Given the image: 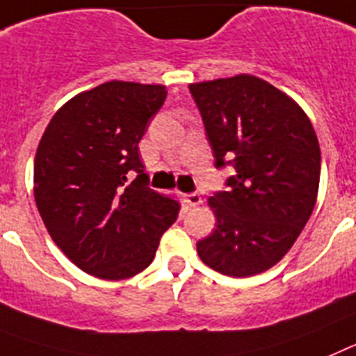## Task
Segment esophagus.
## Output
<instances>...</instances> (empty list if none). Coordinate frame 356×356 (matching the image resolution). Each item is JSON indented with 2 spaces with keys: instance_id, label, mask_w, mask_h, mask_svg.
Masks as SVG:
<instances>
[{
  "instance_id": "esophagus-1",
  "label": "esophagus",
  "mask_w": 356,
  "mask_h": 356,
  "mask_svg": "<svg viewBox=\"0 0 356 356\" xmlns=\"http://www.w3.org/2000/svg\"><path fill=\"white\" fill-rule=\"evenodd\" d=\"M184 202H186L188 208H195V206L202 204V197L199 193H188V195H184Z\"/></svg>"
}]
</instances>
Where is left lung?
<instances>
[{
  "mask_svg": "<svg viewBox=\"0 0 356 356\" xmlns=\"http://www.w3.org/2000/svg\"><path fill=\"white\" fill-rule=\"evenodd\" d=\"M216 168L233 165L229 190L208 200L216 227L197 242L213 270H268L298 240L317 202L321 148L301 105L254 75L190 84Z\"/></svg>",
  "mask_w": 356,
  "mask_h": 356,
  "instance_id": "obj_1",
  "label": "left lung"
}]
</instances>
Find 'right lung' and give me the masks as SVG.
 Masks as SVG:
<instances>
[{
  "label": "right lung",
  "mask_w": 356,
  "mask_h": 356,
  "mask_svg": "<svg viewBox=\"0 0 356 356\" xmlns=\"http://www.w3.org/2000/svg\"><path fill=\"white\" fill-rule=\"evenodd\" d=\"M165 98L161 84L104 82L67 100L39 141V215L58 249L91 276L118 281L143 272L177 218L174 197L145 186L138 150ZM132 171L138 177L129 183Z\"/></svg>",
  "instance_id": "add662e5"
}]
</instances>
